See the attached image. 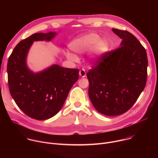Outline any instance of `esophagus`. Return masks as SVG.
I'll use <instances>...</instances> for the list:
<instances>
[{
    "label": "esophagus",
    "instance_id": "esophagus-1",
    "mask_svg": "<svg viewBox=\"0 0 158 158\" xmlns=\"http://www.w3.org/2000/svg\"><path fill=\"white\" fill-rule=\"evenodd\" d=\"M79 76H81L82 77H85V76H86V73H85V71L84 69H81V70H80V71H79Z\"/></svg>",
    "mask_w": 158,
    "mask_h": 158
}]
</instances>
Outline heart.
<instances>
[{"instance_id": "b5f03b06", "label": "heart", "mask_w": 158, "mask_h": 158, "mask_svg": "<svg viewBox=\"0 0 158 158\" xmlns=\"http://www.w3.org/2000/svg\"><path fill=\"white\" fill-rule=\"evenodd\" d=\"M70 48L77 54H83L94 49L91 59L93 61L97 62L107 51L108 44L106 40H101L98 34L90 33L73 40L70 44ZM65 55L67 59L73 62L78 60L77 56L72 52H66Z\"/></svg>"}]
</instances>
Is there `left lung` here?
Segmentation results:
<instances>
[{
	"mask_svg": "<svg viewBox=\"0 0 158 158\" xmlns=\"http://www.w3.org/2000/svg\"><path fill=\"white\" fill-rule=\"evenodd\" d=\"M120 47L106 52L87 73L89 96L95 109L109 116L131 109L144 90L148 64L145 48L134 35L112 29Z\"/></svg>",
	"mask_w": 158,
	"mask_h": 158,
	"instance_id": "obj_1",
	"label": "left lung"
}]
</instances>
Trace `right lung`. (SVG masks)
Returning a JSON list of instances; mask_svg holds the SVG:
<instances>
[{"instance_id": "obj_1", "label": "right lung", "mask_w": 158, "mask_h": 158, "mask_svg": "<svg viewBox=\"0 0 158 158\" xmlns=\"http://www.w3.org/2000/svg\"><path fill=\"white\" fill-rule=\"evenodd\" d=\"M56 35L54 32L31 35L17 45L8 59L10 93L19 109L37 120H46L55 116L79 79L78 69L65 68L56 64L38 73L28 69L26 57L32 43L49 41Z\"/></svg>"}]
</instances>
